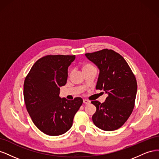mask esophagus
Returning <instances> with one entry per match:
<instances>
[{
  "mask_svg": "<svg viewBox=\"0 0 159 159\" xmlns=\"http://www.w3.org/2000/svg\"><path fill=\"white\" fill-rule=\"evenodd\" d=\"M83 102H84V103H85V104H89V103H90V101L85 99L83 100Z\"/></svg>",
  "mask_w": 159,
  "mask_h": 159,
  "instance_id": "esophagus-1",
  "label": "esophagus"
}]
</instances>
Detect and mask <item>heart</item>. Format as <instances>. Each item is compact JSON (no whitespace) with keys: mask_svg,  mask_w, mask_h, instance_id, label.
Instances as JSON below:
<instances>
[{"mask_svg":"<svg viewBox=\"0 0 159 159\" xmlns=\"http://www.w3.org/2000/svg\"><path fill=\"white\" fill-rule=\"evenodd\" d=\"M92 68H95L92 65L89 64H85L82 66V67H81V69H82L83 71L90 70V69H92Z\"/></svg>","mask_w":159,"mask_h":159,"instance_id":"heart-1","label":"heart"}]
</instances>
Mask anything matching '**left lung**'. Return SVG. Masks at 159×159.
Listing matches in <instances>:
<instances>
[{
  "mask_svg": "<svg viewBox=\"0 0 159 159\" xmlns=\"http://www.w3.org/2000/svg\"><path fill=\"white\" fill-rule=\"evenodd\" d=\"M85 55L99 70L96 89L107 94L103 103L91 102L96 107L93 122L103 131H114L125 123L133 111L137 91L136 78L125 60L112 50Z\"/></svg>",
  "mask_w": 159,
  "mask_h": 159,
  "instance_id": "1",
  "label": "left lung"
}]
</instances>
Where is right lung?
<instances>
[{"mask_svg":"<svg viewBox=\"0 0 159 159\" xmlns=\"http://www.w3.org/2000/svg\"><path fill=\"white\" fill-rule=\"evenodd\" d=\"M75 56H46L34 64L24 84V99L35 125L50 136L66 133L83 99L61 98L60 88L66 85L68 69Z\"/></svg>","mask_w":159,"mask_h":159,"instance_id":"right-lung-1","label":"right lung"}]
</instances>
